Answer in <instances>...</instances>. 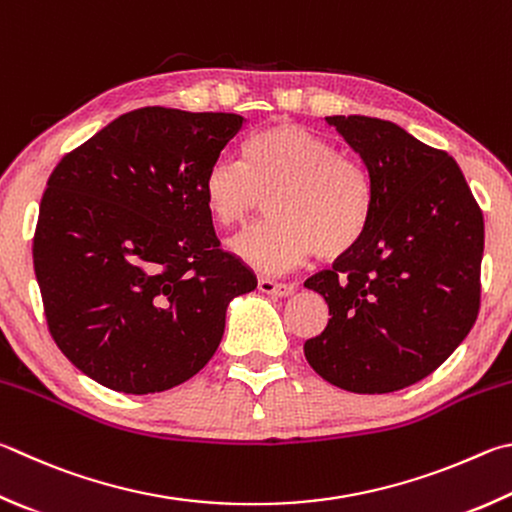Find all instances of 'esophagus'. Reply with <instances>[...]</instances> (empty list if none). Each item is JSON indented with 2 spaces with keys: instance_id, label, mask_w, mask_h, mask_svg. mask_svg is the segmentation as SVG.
I'll use <instances>...</instances> for the list:
<instances>
[{
  "instance_id": "esophagus-1",
  "label": "esophagus",
  "mask_w": 512,
  "mask_h": 512,
  "mask_svg": "<svg viewBox=\"0 0 512 512\" xmlns=\"http://www.w3.org/2000/svg\"><path fill=\"white\" fill-rule=\"evenodd\" d=\"M257 288L262 293H266V295H273V297H288V295H293V291H295V284H277V282H273V280H259L257 282Z\"/></svg>"
}]
</instances>
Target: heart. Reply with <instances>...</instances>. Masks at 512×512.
Here are the masks:
<instances>
[{
    "instance_id": "obj_1",
    "label": "heart",
    "mask_w": 512,
    "mask_h": 512,
    "mask_svg": "<svg viewBox=\"0 0 512 512\" xmlns=\"http://www.w3.org/2000/svg\"><path fill=\"white\" fill-rule=\"evenodd\" d=\"M271 221L230 241V250L266 273L315 253L338 259L358 246L371 217L369 176L353 156L300 125L255 134L244 163L217 159L203 176V201L221 226H241L264 208Z\"/></svg>"
}]
</instances>
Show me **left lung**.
Masks as SVG:
<instances>
[{"mask_svg": "<svg viewBox=\"0 0 512 512\" xmlns=\"http://www.w3.org/2000/svg\"><path fill=\"white\" fill-rule=\"evenodd\" d=\"M371 183L365 235L306 288L329 304L304 356L356 394L410 387L448 360L477 320L483 212L461 167L389 120L329 116Z\"/></svg>", "mask_w": 512, "mask_h": 512, "instance_id": "8db88e82", "label": "left lung"}]
</instances>
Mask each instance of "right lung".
Wrapping results in <instances>:
<instances>
[{
    "label": "right lung",
    "instance_id": "1",
    "mask_svg": "<svg viewBox=\"0 0 512 512\" xmlns=\"http://www.w3.org/2000/svg\"><path fill=\"white\" fill-rule=\"evenodd\" d=\"M237 114L143 107L55 165L33 266L55 345L114 392L192 378L224 336L232 297L257 286L219 248L203 176L244 127Z\"/></svg>",
    "mask_w": 512,
    "mask_h": 512
}]
</instances>
